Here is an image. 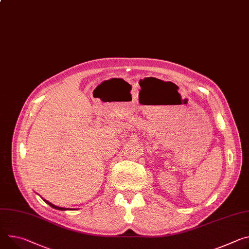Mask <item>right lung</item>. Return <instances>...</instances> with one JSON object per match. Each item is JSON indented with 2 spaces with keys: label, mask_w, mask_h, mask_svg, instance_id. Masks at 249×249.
<instances>
[{
  "label": "right lung",
  "mask_w": 249,
  "mask_h": 249,
  "mask_svg": "<svg viewBox=\"0 0 249 249\" xmlns=\"http://www.w3.org/2000/svg\"><path fill=\"white\" fill-rule=\"evenodd\" d=\"M44 201H46L48 205H50L52 208H53V209H56V210H60V211H65V210H69V209H66V208H60V207H56V206H54V205H53L52 202H50V201H48V200H46V199H43Z\"/></svg>",
  "instance_id": "1"
}]
</instances>
